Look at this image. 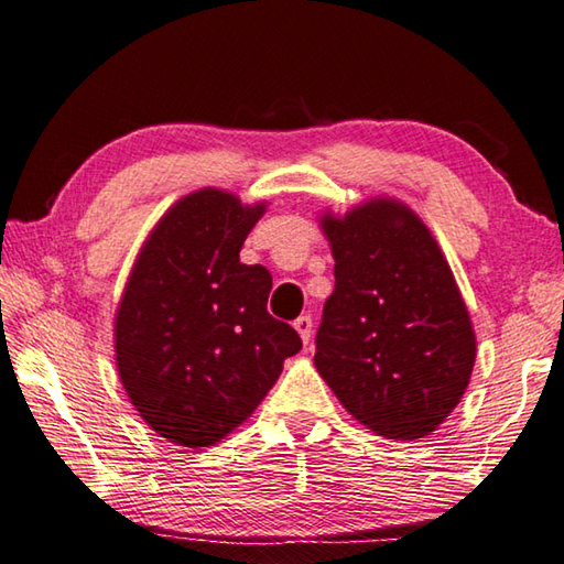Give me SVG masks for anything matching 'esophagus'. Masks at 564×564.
I'll return each mask as SVG.
<instances>
[{
	"label": "esophagus",
	"mask_w": 564,
	"mask_h": 564,
	"mask_svg": "<svg viewBox=\"0 0 564 564\" xmlns=\"http://www.w3.org/2000/svg\"><path fill=\"white\" fill-rule=\"evenodd\" d=\"M312 327H314V322H312L310 314H302V317L294 319V329L300 332V337H302L304 344H310V339H312Z\"/></svg>",
	"instance_id": "obj_1"
}]
</instances>
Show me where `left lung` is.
<instances>
[{"label": "left lung", "instance_id": "obj_1", "mask_svg": "<svg viewBox=\"0 0 564 564\" xmlns=\"http://www.w3.org/2000/svg\"><path fill=\"white\" fill-rule=\"evenodd\" d=\"M334 254L314 367L354 419L383 438L429 436L468 389L476 334L421 217L371 197L322 217Z\"/></svg>", "mask_w": 564, "mask_h": 564}]
</instances>
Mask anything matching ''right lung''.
<instances>
[{"label": "right lung", "mask_w": 564, "mask_h": 564, "mask_svg": "<svg viewBox=\"0 0 564 564\" xmlns=\"http://www.w3.org/2000/svg\"><path fill=\"white\" fill-rule=\"evenodd\" d=\"M264 203L203 187L167 210L128 276L116 312V369L158 436L207 448L232 433L302 349L267 312L272 274L242 264Z\"/></svg>", "instance_id": "obj_1"}]
</instances>
